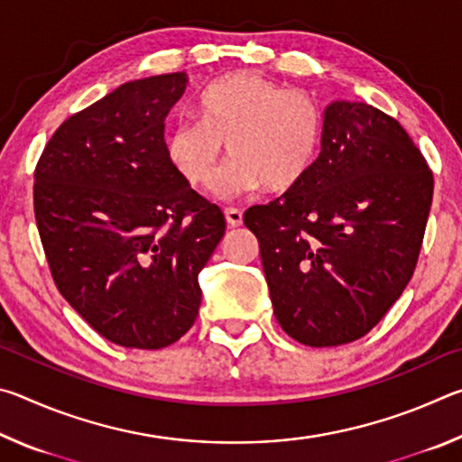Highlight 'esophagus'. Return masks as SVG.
<instances>
[{
    "label": "esophagus",
    "mask_w": 462,
    "mask_h": 462,
    "mask_svg": "<svg viewBox=\"0 0 462 462\" xmlns=\"http://www.w3.org/2000/svg\"><path fill=\"white\" fill-rule=\"evenodd\" d=\"M226 222H228L230 228H238L242 226V212L236 208H226Z\"/></svg>",
    "instance_id": "obj_1"
}]
</instances>
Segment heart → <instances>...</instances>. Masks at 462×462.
I'll return each mask as SVG.
<instances>
[{
	"label": "heart",
	"instance_id": "1",
	"mask_svg": "<svg viewBox=\"0 0 462 462\" xmlns=\"http://www.w3.org/2000/svg\"><path fill=\"white\" fill-rule=\"evenodd\" d=\"M224 144L236 161L228 181L238 191L263 185L283 193L308 175L319 144V109L301 89H281L254 73H232L209 85L165 138L167 159L195 189L220 177Z\"/></svg>",
	"mask_w": 462,
	"mask_h": 462
}]
</instances>
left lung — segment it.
I'll return each mask as SVG.
<instances>
[{
  "label": "left lung",
  "mask_w": 462,
  "mask_h": 462,
  "mask_svg": "<svg viewBox=\"0 0 462 462\" xmlns=\"http://www.w3.org/2000/svg\"><path fill=\"white\" fill-rule=\"evenodd\" d=\"M432 193L400 122L363 101L326 106L308 175L245 214L281 328L316 348L371 332L413 275Z\"/></svg>",
  "instance_id": "1"
}]
</instances>
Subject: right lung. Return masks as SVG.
I'll return each mask as SVG.
<instances>
[{"mask_svg":"<svg viewBox=\"0 0 462 462\" xmlns=\"http://www.w3.org/2000/svg\"><path fill=\"white\" fill-rule=\"evenodd\" d=\"M185 73L128 81L65 120L34 171V216L54 283L93 330L126 348L177 342L199 314L198 275L222 209L171 165L165 118Z\"/></svg>","mask_w":462,"mask_h":462,"instance_id":"1","label":"right lung"}]
</instances>
